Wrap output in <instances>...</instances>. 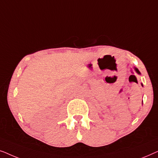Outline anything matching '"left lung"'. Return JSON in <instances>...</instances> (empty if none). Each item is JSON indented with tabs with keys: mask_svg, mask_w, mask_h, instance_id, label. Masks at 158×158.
Returning <instances> with one entry per match:
<instances>
[{
	"mask_svg": "<svg viewBox=\"0 0 158 158\" xmlns=\"http://www.w3.org/2000/svg\"><path fill=\"white\" fill-rule=\"evenodd\" d=\"M135 70H136V71H137V73H138V74H140V73H139V71L138 70V69H137V68H135Z\"/></svg>",
	"mask_w": 158,
	"mask_h": 158,
	"instance_id": "obj_1",
	"label": "left lung"
}]
</instances>
